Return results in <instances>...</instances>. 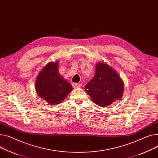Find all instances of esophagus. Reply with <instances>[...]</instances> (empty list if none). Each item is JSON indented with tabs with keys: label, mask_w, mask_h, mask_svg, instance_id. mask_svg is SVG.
Instances as JSON below:
<instances>
[{
	"label": "esophagus",
	"mask_w": 158,
	"mask_h": 158,
	"mask_svg": "<svg viewBox=\"0 0 158 158\" xmlns=\"http://www.w3.org/2000/svg\"><path fill=\"white\" fill-rule=\"evenodd\" d=\"M81 85L79 83H73L72 84V87L73 88H81Z\"/></svg>",
	"instance_id": "obj_1"
}]
</instances>
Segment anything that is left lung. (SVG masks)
Returning a JSON list of instances; mask_svg holds the SVG:
<instances>
[{
	"label": "left lung",
	"mask_w": 158,
	"mask_h": 158,
	"mask_svg": "<svg viewBox=\"0 0 158 158\" xmlns=\"http://www.w3.org/2000/svg\"><path fill=\"white\" fill-rule=\"evenodd\" d=\"M91 100L100 107H107L121 99L124 89L123 81L118 73L105 63L96 66L94 77L85 86Z\"/></svg>",
	"instance_id": "obj_1"
}]
</instances>
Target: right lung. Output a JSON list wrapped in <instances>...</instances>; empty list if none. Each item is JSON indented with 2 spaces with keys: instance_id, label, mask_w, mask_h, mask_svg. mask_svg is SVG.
Here are the masks:
<instances>
[{
  "instance_id": "obj_1",
  "label": "right lung",
  "mask_w": 158,
  "mask_h": 158,
  "mask_svg": "<svg viewBox=\"0 0 158 158\" xmlns=\"http://www.w3.org/2000/svg\"><path fill=\"white\" fill-rule=\"evenodd\" d=\"M35 89L40 98L56 105L65 100L73 88L59 74L57 61L49 63L40 71L35 81Z\"/></svg>"
}]
</instances>
